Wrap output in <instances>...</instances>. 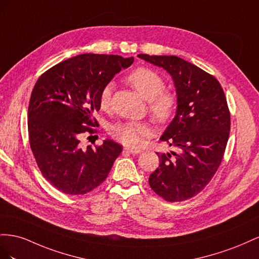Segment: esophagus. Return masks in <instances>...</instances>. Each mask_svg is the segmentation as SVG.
<instances>
[{
	"label": "esophagus",
	"instance_id": "34e87169",
	"mask_svg": "<svg viewBox=\"0 0 259 259\" xmlns=\"http://www.w3.org/2000/svg\"><path fill=\"white\" fill-rule=\"evenodd\" d=\"M124 151L130 153V154H134V155H137V154L141 153V150H138V149H129V147H125Z\"/></svg>",
	"mask_w": 259,
	"mask_h": 259
}]
</instances>
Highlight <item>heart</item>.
Listing matches in <instances>:
<instances>
[{
  "instance_id": "heart-1",
  "label": "heart",
  "mask_w": 259,
  "mask_h": 259,
  "mask_svg": "<svg viewBox=\"0 0 259 259\" xmlns=\"http://www.w3.org/2000/svg\"><path fill=\"white\" fill-rule=\"evenodd\" d=\"M128 81L145 100L150 101L149 108L155 119L166 122L171 117L176 108V98L172 93L164 91L165 81L156 71L140 67L130 73ZM112 91V83L104 85L101 90L99 95L101 108L109 107ZM150 131L149 124L140 121L117 122L110 128V134L114 138L119 140L122 144L132 147L141 145L143 139L150 135Z\"/></svg>"
}]
</instances>
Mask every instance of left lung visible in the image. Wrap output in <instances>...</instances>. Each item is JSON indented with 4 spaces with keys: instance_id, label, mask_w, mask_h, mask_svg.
I'll list each match as a JSON object with an SVG mask.
<instances>
[{
    "instance_id": "8db88e82",
    "label": "left lung",
    "mask_w": 259,
    "mask_h": 259,
    "mask_svg": "<svg viewBox=\"0 0 259 259\" xmlns=\"http://www.w3.org/2000/svg\"><path fill=\"white\" fill-rule=\"evenodd\" d=\"M138 56L164 68L177 92L176 116L160 140L178 153H157L160 164L149 183L168 202L186 201L204 190L223 160L230 132L226 95L215 77L180 57Z\"/></svg>"
}]
</instances>
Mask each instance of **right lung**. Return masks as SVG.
<instances>
[{"instance_id": "1", "label": "right lung", "mask_w": 259, "mask_h": 259, "mask_svg": "<svg viewBox=\"0 0 259 259\" xmlns=\"http://www.w3.org/2000/svg\"><path fill=\"white\" fill-rule=\"evenodd\" d=\"M134 57L82 54L61 62L40 76L28 107V134L41 174L65 194L81 195L105 181L122 146L113 140L82 149L85 132H97L93 114L99 95Z\"/></svg>"}]
</instances>
